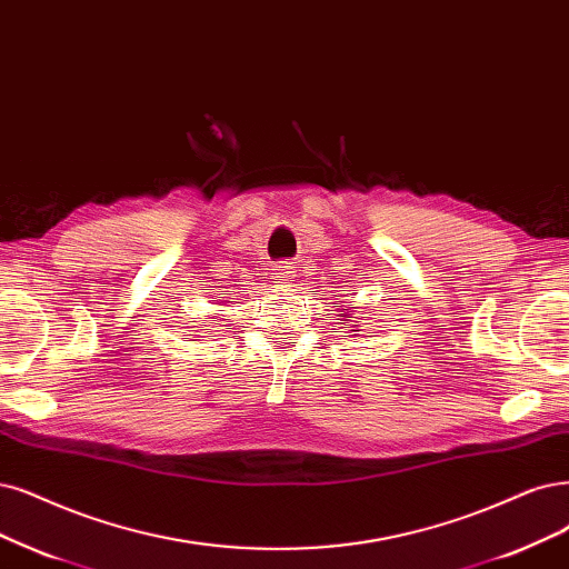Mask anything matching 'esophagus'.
Here are the masks:
<instances>
[{
    "mask_svg": "<svg viewBox=\"0 0 569 569\" xmlns=\"http://www.w3.org/2000/svg\"><path fill=\"white\" fill-rule=\"evenodd\" d=\"M273 273H277V281L279 283H288L292 277H296V264H292V262H279L277 269H273Z\"/></svg>",
    "mask_w": 569,
    "mask_h": 569,
    "instance_id": "34e87169",
    "label": "esophagus"
}]
</instances>
